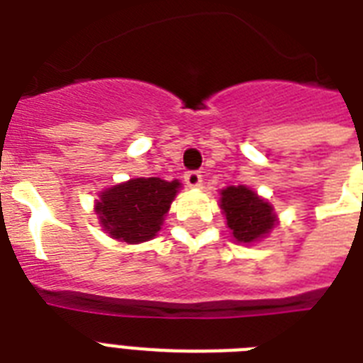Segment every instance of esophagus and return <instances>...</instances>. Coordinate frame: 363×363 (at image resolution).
I'll return each instance as SVG.
<instances>
[{
  "instance_id": "esophagus-1",
  "label": "esophagus",
  "mask_w": 363,
  "mask_h": 363,
  "mask_svg": "<svg viewBox=\"0 0 363 363\" xmlns=\"http://www.w3.org/2000/svg\"><path fill=\"white\" fill-rule=\"evenodd\" d=\"M184 181L190 188H199L201 186V173L199 171H188L184 175Z\"/></svg>"
}]
</instances>
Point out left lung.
<instances>
[{"label":"left lung","mask_w":363,"mask_h":363,"mask_svg":"<svg viewBox=\"0 0 363 363\" xmlns=\"http://www.w3.org/2000/svg\"><path fill=\"white\" fill-rule=\"evenodd\" d=\"M218 203L226 216V226L239 245L262 241L279 222L273 205L242 184L222 188Z\"/></svg>","instance_id":"obj_1"}]
</instances>
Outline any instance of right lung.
<instances>
[{"label":"right lung","mask_w":363,"mask_h":363,"mask_svg":"<svg viewBox=\"0 0 363 363\" xmlns=\"http://www.w3.org/2000/svg\"><path fill=\"white\" fill-rule=\"evenodd\" d=\"M181 188L177 179H130L99 192L94 211L105 233L116 241L139 245L156 238Z\"/></svg>","instance_id":"add662e5"}]
</instances>
